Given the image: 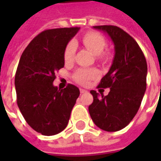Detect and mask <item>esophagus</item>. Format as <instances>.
Returning a JSON list of instances; mask_svg holds the SVG:
<instances>
[{
    "label": "esophagus",
    "mask_w": 161,
    "mask_h": 161,
    "mask_svg": "<svg viewBox=\"0 0 161 161\" xmlns=\"http://www.w3.org/2000/svg\"><path fill=\"white\" fill-rule=\"evenodd\" d=\"M88 91L86 90H84V89H80V93L81 94H84V93H87Z\"/></svg>",
    "instance_id": "obj_1"
}]
</instances>
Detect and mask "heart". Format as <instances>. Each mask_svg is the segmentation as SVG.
Instances as JSON below:
<instances>
[{
    "instance_id": "heart-1",
    "label": "heart",
    "mask_w": 161,
    "mask_h": 161,
    "mask_svg": "<svg viewBox=\"0 0 161 161\" xmlns=\"http://www.w3.org/2000/svg\"><path fill=\"white\" fill-rule=\"evenodd\" d=\"M82 41L84 46H86V48L95 55L100 54L103 51L105 45H106L104 38L102 36L100 33H95V32H91V33H87L86 34H84V36L82 37ZM76 48H77L76 43L73 40H71L67 44L64 52V58L65 62H70L73 59ZM98 74L99 72L96 69L80 68L76 70V72L73 75V77L74 80L77 82L78 84L86 85L92 79L97 77Z\"/></svg>"
}]
</instances>
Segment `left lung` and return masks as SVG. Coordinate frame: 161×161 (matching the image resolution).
Here are the masks:
<instances>
[{
	"mask_svg": "<svg viewBox=\"0 0 161 161\" xmlns=\"http://www.w3.org/2000/svg\"><path fill=\"white\" fill-rule=\"evenodd\" d=\"M114 44L115 56L98 88H109L107 96L91 91L93 103L89 112L94 123L104 131L124 128L138 112L147 88V65L142 49L133 38L115 26H96Z\"/></svg>",
	"mask_w": 161,
	"mask_h": 161,
	"instance_id": "8db88e82",
	"label": "left lung"
}]
</instances>
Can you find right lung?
<instances>
[{
  "instance_id": "right-lung-1",
  "label": "right lung",
  "mask_w": 161,
  "mask_h": 161,
  "mask_svg": "<svg viewBox=\"0 0 161 161\" xmlns=\"http://www.w3.org/2000/svg\"><path fill=\"white\" fill-rule=\"evenodd\" d=\"M79 27L46 30L24 50L14 79L17 104L31 128L43 135H54L66 128L79 89L53 85L55 72L64 65L65 46Z\"/></svg>"
}]
</instances>
